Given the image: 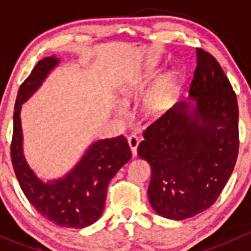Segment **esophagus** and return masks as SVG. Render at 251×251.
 Segmentation results:
<instances>
[{
	"label": "esophagus",
	"mask_w": 251,
	"mask_h": 251,
	"mask_svg": "<svg viewBox=\"0 0 251 251\" xmlns=\"http://www.w3.org/2000/svg\"><path fill=\"white\" fill-rule=\"evenodd\" d=\"M127 142H128V146H130L131 148V151H132V155L136 156L137 155V147L138 144H140V138H138L136 135H131L130 137L127 138Z\"/></svg>",
	"instance_id": "esophagus-1"
}]
</instances>
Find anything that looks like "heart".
I'll list each match as a JSON object with an SVG mask.
<instances>
[{
	"label": "heart",
	"mask_w": 251,
	"mask_h": 251,
	"mask_svg": "<svg viewBox=\"0 0 251 251\" xmlns=\"http://www.w3.org/2000/svg\"><path fill=\"white\" fill-rule=\"evenodd\" d=\"M177 88V76L171 73L161 78L155 87L146 96L142 103V110L147 115H156L169 107ZM140 86H128L123 91L124 100H130L137 93Z\"/></svg>",
	"instance_id": "b5f03b06"
}]
</instances>
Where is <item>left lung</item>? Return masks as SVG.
Masks as SVG:
<instances>
[{
  "mask_svg": "<svg viewBox=\"0 0 251 251\" xmlns=\"http://www.w3.org/2000/svg\"><path fill=\"white\" fill-rule=\"evenodd\" d=\"M189 100L151 123L137 149L151 168L149 203L171 220L188 219L216 201L239 149L237 96L219 62L201 48Z\"/></svg>",
  "mask_w": 251,
  "mask_h": 251,
  "instance_id": "left-lung-1",
  "label": "left lung"
}]
</instances>
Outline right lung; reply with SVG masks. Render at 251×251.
<instances>
[{
	"label": "right lung",
	"instance_id": "right-lung-1",
	"mask_svg": "<svg viewBox=\"0 0 251 251\" xmlns=\"http://www.w3.org/2000/svg\"><path fill=\"white\" fill-rule=\"evenodd\" d=\"M58 63L59 59L54 55L44 58L20 85L14 105L12 164L20 188L37 212L60 227L83 228L102 216L108 184L132 155L127 141L121 135L91 144L63 178L45 183L30 169L23 154L20 109Z\"/></svg>",
	"mask_w": 251,
	"mask_h": 251
}]
</instances>
